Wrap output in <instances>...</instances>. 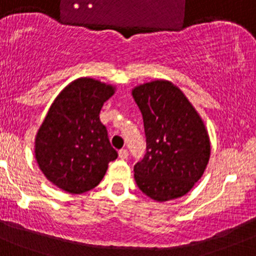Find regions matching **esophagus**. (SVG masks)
Instances as JSON below:
<instances>
[{
    "label": "esophagus",
    "mask_w": 256,
    "mask_h": 256,
    "mask_svg": "<svg viewBox=\"0 0 256 256\" xmlns=\"http://www.w3.org/2000/svg\"><path fill=\"white\" fill-rule=\"evenodd\" d=\"M118 154H120V159L124 160V159H127V158H128V150L126 149V148H124V149H120V152H118Z\"/></svg>",
    "instance_id": "obj_1"
}]
</instances>
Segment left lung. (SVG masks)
<instances>
[{"mask_svg":"<svg viewBox=\"0 0 256 256\" xmlns=\"http://www.w3.org/2000/svg\"><path fill=\"white\" fill-rule=\"evenodd\" d=\"M143 116L146 152L134 165L140 191L158 202L186 194L201 178L210 144L201 117L174 84L156 80L132 91Z\"/></svg>","mask_w":256,"mask_h":256,"instance_id":"obj_1","label":"left lung"}]
</instances>
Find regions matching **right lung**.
<instances>
[{
	"mask_svg": "<svg viewBox=\"0 0 256 256\" xmlns=\"http://www.w3.org/2000/svg\"><path fill=\"white\" fill-rule=\"evenodd\" d=\"M114 88L90 78L72 81L52 102L36 138V159L50 182L69 194L96 187L118 152L100 120Z\"/></svg>",
	"mask_w": 256,
	"mask_h": 256,
	"instance_id": "add662e5",
	"label": "right lung"
}]
</instances>
